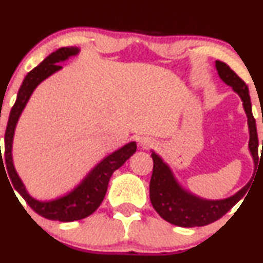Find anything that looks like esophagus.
Here are the masks:
<instances>
[{
    "mask_svg": "<svg viewBox=\"0 0 263 263\" xmlns=\"http://www.w3.org/2000/svg\"><path fill=\"white\" fill-rule=\"evenodd\" d=\"M154 144H156V142H154L153 138H151V137H141L140 138V145L142 148H151V147H153Z\"/></svg>",
    "mask_w": 263,
    "mask_h": 263,
    "instance_id": "esophagus-1",
    "label": "esophagus"
}]
</instances>
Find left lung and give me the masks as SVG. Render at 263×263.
Wrapping results in <instances>:
<instances>
[{"mask_svg":"<svg viewBox=\"0 0 263 263\" xmlns=\"http://www.w3.org/2000/svg\"><path fill=\"white\" fill-rule=\"evenodd\" d=\"M216 68L220 80L232 87L242 101V107L245 110L249 126V152L254 162L255 172L258 164V138L256 121L252 115L249 88L227 63L216 61ZM152 158H153V174L149 183L151 202L154 210L163 219L178 227H203L216 222L241 200L252 181L250 180L242 189L229 197L220 198V200H207L183 187L176 179L169 164L154 151H152Z\"/></svg>","mask_w":263,"mask_h":263,"instance_id":"1","label":"left lung"}]
</instances>
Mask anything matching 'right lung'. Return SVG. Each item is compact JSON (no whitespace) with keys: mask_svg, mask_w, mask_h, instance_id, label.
Wrapping results in <instances>:
<instances>
[{"mask_svg":"<svg viewBox=\"0 0 263 263\" xmlns=\"http://www.w3.org/2000/svg\"><path fill=\"white\" fill-rule=\"evenodd\" d=\"M80 47H61L55 52L50 53L40 65H37L35 68L31 69L29 73L25 76L23 83L18 90L14 105L9 114L5 134V163L14 190L37 214L47 218V219L59 220V222H74V220L83 219L94 213L105 197L107 185H109V180L111 178L112 173L118 170L120 166H122L126 160L134 156L137 149V144L135 141L123 144L119 149L107 154L99 163H97L73 189L59 197L52 198V200H37L28 192L13 163L12 149H13L15 127L20 121L22 112L37 85L47 80L50 76L61 71L62 66L59 65L60 62L67 61L73 56L80 55ZM1 164H3V160Z\"/></svg>","mask_w":263,"mask_h":263,"instance_id":"obj_1","label":"right lung"}]
</instances>
